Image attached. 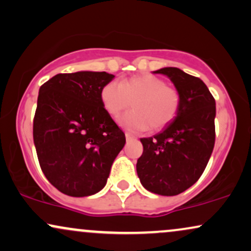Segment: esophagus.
<instances>
[{
  "mask_svg": "<svg viewBox=\"0 0 251 251\" xmlns=\"http://www.w3.org/2000/svg\"><path fill=\"white\" fill-rule=\"evenodd\" d=\"M125 136H126V140H132V139H134V136L129 134V133H125Z\"/></svg>",
  "mask_w": 251,
  "mask_h": 251,
  "instance_id": "34e87169",
  "label": "esophagus"
}]
</instances>
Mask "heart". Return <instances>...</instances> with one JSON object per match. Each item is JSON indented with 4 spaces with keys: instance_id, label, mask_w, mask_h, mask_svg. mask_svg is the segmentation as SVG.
I'll return each mask as SVG.
<instances>
[{
    "instance_id": "1",
    "label": "heart",
    "mask_w": 251,
    "mask_h": 251,
    "mask_svg": "<svg viewBox=\"0 0 251 251\" xmlns=\"http://www.w3.org/2000/svg\"><path fill=\"white\" fill-rule=\"evenodd\" d=\"M100 100L112 118L133 103L134 110L119 119V125L131 132L160 131L175 119L180 105L178 91L151 74L132 76L120 83L109 82L100 90Z\"/></svg>"
}]
</instances>
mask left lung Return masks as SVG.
<instances>
[{
    "mask_svg": "<svg viewBox=\"0 0 251 251\" xmlns=\"http://www.w3.org/2000/svg\"><path fill=\"white\" fill-rule=\"evenodd\" d=\"M170 78L180 97L175 119L161 133L140 139L144 151L136 173L142 186L161 196H176L204 173L215 141V100L201 78L176 67L153 72Z\"/></svg>",
    "mask_w": 251,
    "mask_h": 251,
    "instance_id": "1",
    "label": "left lung"
}]
</instances>
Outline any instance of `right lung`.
<instances>
[{"label":"right lung","instance_id":"obj_1","mask_svg":"<svg viewBox=\"0 0 251 251\" xmlns=\"http://www.w3.org/2000/svg\"><path fill=\"white\" fill-rule=\"evenodd\" d=\"M113 77L106 72L58 74L39 89L34 146L44 175L65 195L100 191L125 146V134L100 100V90Z\"/></svg>","mask_w":251,"mask_h":251}]
</instances>
